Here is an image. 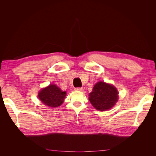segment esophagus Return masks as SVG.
Segmentation results:
<instances>
[{"instance_id": "1", "label": "esophagus", "mask_w": 156, "mask_h": 156, "mask_svg": "<svg viewBox=\"0 0 156 156\" xmlns=\"http://www.w3.org/2000/svg\"><path fill=\"white\" fill-rule=\"evenodd\" d=\"M75 90L76 91H83V88H81V87H77L75 88Z\"/></svg>"}]
</instances>
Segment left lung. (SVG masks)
<instances>
[{"label": "left lung", "instance_id": "1", "mask_svg": "<svg viewBox=\"0 0 156 156\" xmlns=\"http://www.w3.org/2000/svg\"><path fill=\"white\" fill-rule=\"evenodd\" d=\"M88 99L96 109L104 111L115 105L119 100V92L115 86L100 81L94 85Z\"/></svg>", "mask_w": 156, "mask_h": 156}]
</instances>
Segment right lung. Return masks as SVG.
<instances>
[{"instance_id":"1","label":"right lung","mask_w":156,"mask_h":156,"mask_svg":"<svg viewBox=\"0 0 156 156\" xmlns=\"http://www.w3.org/2000/svg\"><path fill=\"white\" fill-rule=\"evenodd\" d=\"M37 96L45 105L58 107L64 102L66 92L62 91L56 84H50L48 87L41 89Z\"/></svg>"}]
</instances>
